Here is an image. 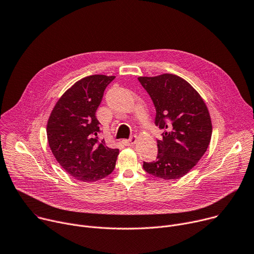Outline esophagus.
Instances as JSON below:
<instances>
[{
    "label": "esophagus",
    "mask_w": 254,
    "mask_h": 254,
    "mask_svg": "<svg viewBox=\"0 0 254 254\" xmlns=\"http://www.w3.org/2000/svg\"><path fill=\"white\" fill-rule=\"evenodd\" d=\"M135 141H136V136H135V135L130 136V138H128V139H124V140H123L125 146H127V147L133 146V144L135 143Z\"/></svg>",
    "instance_id": "34e87169"
}]
</instances>
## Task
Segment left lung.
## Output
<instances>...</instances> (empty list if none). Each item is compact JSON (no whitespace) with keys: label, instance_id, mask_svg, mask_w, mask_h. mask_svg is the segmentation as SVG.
<instances>
[{"label":"left lung","instance_id":"obj_1","mask_svg":"<svg viewBox=\"0 0 254 254\" xmlns=\"http://www.w3.org/2000/svg\"><path fill=\"white\" fill-rule=\"evenodd\" d=\"M156 107L155 124L163 137L158 139V157L143 162L150 175L176 180L189 173L200 161L211 140L212 123L201 95L185 79L175 74L137 78Z\"/></svg>","mask_w":254,"mask_h":254}]
</instances>
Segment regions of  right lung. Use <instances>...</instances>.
Wrapping results in <instances>:
<instances>
[{
    "label": "right lung",
    "mask_w": 254,
    "mask_h": 254,
    "mask_svg": "<svg viewBox=\"0 0 254 254\" xmlns=\"http://www.w3.org/2000/svg\"><path fill=\"white\" fill-rule=\"evenodd\" d=\"M116 76L90 75L75 82L58 99L47 123L49 147L59 165L73 178L95 182L110 175L118 149L98 137L95 117L104 89Z\"/></svg>",
    "instance_id": "1"
}]
</instances>
